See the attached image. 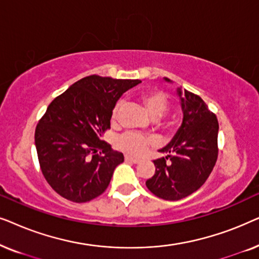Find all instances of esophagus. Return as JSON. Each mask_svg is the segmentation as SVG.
I'll return each mask as SVG.
<instances>
[{
	"instance_id": "34e87169",
	"label": "esophagus",
	"mask_w": 259,
	"mask_h": 259,
	"mask_svg": "<svg viewBox=\"0 0 259 259\" xmlns=\"http://www.w3.org/2000/svg\"><path fill=\"white\" fill-rule=\"evenodd\" d=\"M125 161L128 162H133V164H138L140 161V159H137L134 157H131V155H125Z\"/></svg>"
}]
</instances>
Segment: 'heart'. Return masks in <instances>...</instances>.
Segmentation results:
<instances>
[{
  "label": "heart",
  "instance_id": "heart-1",
  "mask_svg": "<svg viewBox=\"0 0 259 259\" xmlns=\"http://www.w3.org/2000/svg\"><path fill=\"white\" fill-rule=\"evenodd\" d=\"M143 102L146 106L148 113L153 119H158L165 114L168 108L167 97L162 92L153 91L145 93L143 95ZM119 105L113 109L112 119L118 118ZM152 145V140L143 134L128 131V132L121 134L116 140V146L123 152L132 155H141L147 151V148Z\"/></svg>",
  "mask_w": 259,
  "mask_h": 259
}]
</instances>
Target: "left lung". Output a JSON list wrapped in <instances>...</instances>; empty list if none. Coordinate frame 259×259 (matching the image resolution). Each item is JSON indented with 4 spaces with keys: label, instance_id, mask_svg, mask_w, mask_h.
Here are the masks:
<instances>
[{
    "label": "left lung",
    "instance_id": "obj_1",
    "mask_svg": "<svg viewBox=\"0 0 259 259\" xmlns=\"http://www.w3.org/2000/svg\"><path fill=\"white\" fill-rule=\"evenodd\" d=\"M165 81L171 80L165 77ZM183 122L167 146L159 150L166 157L153 160L155 173L147 189L165 200L183 199L199 189L218 158V120L199 95L177 90Z\"/></svg>",
    "mask_w": 259,
    "mask_h": 259
}]
</instances>
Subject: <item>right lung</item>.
<instances>
[{"label":"right lung","instance_id":"right-lung-1","mask_svg":"<svg viewBox=\"0 0 259 259\" xmlns=\"http://www.w3.org/2000/svg\"><path fill=\"white\" fill-rule=\"evenodd\" d=\"M140 80L90 75L73 83L48 106L35 130L41 171L52 189L74 203L102 194L121 152L102 140L116 101Z\"/></svg>","mask_w":259,"mask_h":259}]
</instances>
